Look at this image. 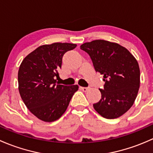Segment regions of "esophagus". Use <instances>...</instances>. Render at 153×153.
<instances>
[{"instance_id":"esophagus-1","label":"esophagus","mask_w":153,"mask_h":153,"mask_svg":"<svg viewBox=\"0 0 153 153\" xmlns=\"http://www.w3.org/2000/svg\"><path fill=\"white\" fill-rule=\"evenodd\" d=\"M80 89H81V90L83 91V92H86V91H88L89 88H88V87H82V86H81V87H80Z\"/></svg>"}]
</instances>
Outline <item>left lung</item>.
I'll return each instance as SVG.
<instances>
[{
	"label": "left lung",
	"instance_id": "1",
	"mask_svg": "<svg viewBox=\"0 0 153 153\" xmlns=\"http://www.w3.org/2000/svg\"><path fill=\"white\" fill-rule=\"evenodd\" d=\"M92 59L96 72L104 75L101 98L93 104L99 115L114 119L133 105L140 86V69L135 57L117 43L95 40L81 46Z\"/></svg>",
	"mask_w": 153,
	"mask_h": 153
}]
</instances>
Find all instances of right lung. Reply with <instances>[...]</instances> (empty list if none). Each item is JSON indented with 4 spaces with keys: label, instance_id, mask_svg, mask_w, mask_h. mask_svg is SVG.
<instances>
[{
    "label": "right lung",
    "instance_id": "obj_1",
    "mask_svg": "<svg viewBox=\"0 0 153 153\" xmlns=\"http://www.w3.org/2000/svg\"><path fill=\"white\" fill-rule=\"evenodd\" d=\"M69 43H53L38 47L24 58L18 74V89L29 110L38 119L52 122L67 110L78 85L59 84L63 55L76 47Z\"/></svg>",
    "mask_w": 153,
    "mask_h": 153
}]
</instances>
